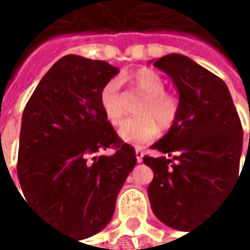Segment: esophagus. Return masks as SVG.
Instances as JSON below:
<instances>
[{
  "label": "esophagus",
  "instance_id": "1",
  "mask_svg": "<svg viewBox=\"0 0 250 250\" xmlns=\"http://www.w3.org/2000/svg\"><path fill=\"white\" fill-rule=\"evenodd\" d=\"M144 155H145V154H144V151L138 148V149H136V160H138V163H141V162H142V160H144Z\"/></svg>",
  "mask_w": 250,
  "mask_h": 250
}]
</instances>
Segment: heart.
I'll return each mask as SVG.
<instances>
[{"label": "heart", "mask_w": 250, "mask_h": 250, "mask_svg": "<svg viewBox=\"0 0 250 250\" xmlns=\"http://www.w3.org/2000/svg\"><path fill=\"white\" fill-rule=\"evenodd\" d=\"M130 84L135 90L144 95V99L136 108L138 118L127 120L118 130L120 138L130 145H144L151 142L160 129L167 130L173 126L179 112L176 98L165 92L163 78L152 69H139L130 77ZM101 109L112 126H118L124 118V101L120 90V83L109 80L99 93Z\"/></svg>", "instance_id": "heart-1"}]
</instances>
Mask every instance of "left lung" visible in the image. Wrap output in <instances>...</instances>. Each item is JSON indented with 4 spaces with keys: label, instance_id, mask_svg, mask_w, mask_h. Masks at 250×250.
I'll use <instances>...</instances> for the list:
<instances>
[{
    "label": "left lung",
    "instance_id": "8db88e82",
    "mask_svg": "<svg viewBox=\"0 0 250 250\" xmlns=\"http://www.w3.org/2000/svg\"><path fill=\"white\" fill-rule=\"evenodd\" d=\"M154 66L176 84L179 112L167 135L151 146L166 155L144 157L154 172L148 197L160 221L187 231L206 218L239 181L236 177L240 179L243 129L228 87L219 77L182 55L165 56Z\"/></svg>",
    "mask_w": 250,
    "mask_h": 250
}]
</instances>
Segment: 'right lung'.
<instances>
[{
	"label": "right lung",
	"mask_w": 250,
	"mask_h": 250,
	"mask_svg": "<svg viewBox=\"0 0 250 250\" xmlns=\"http://www.w3.org/2000/svg\"><path fill=\"white\" fill-rule=\"evenodd\" d=\"M115 74L106 62L68 55L42 77L23 109L17 176L25 200L80 239L111 221L138 162L101 109L99 93ZM105 149L114 152L102 156Z\"/></svg>",
	"instance_id": "obj_1"
}]
</instances>
